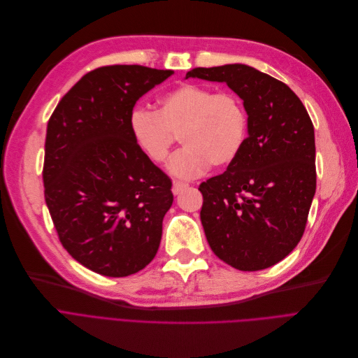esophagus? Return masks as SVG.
<instances>
[{
	"instance_id": "34e87169",
	"label": "esophagus",
	"mask_w": 358,
	"mask_h": 358,
	"mask_svg": "<svg viewBox=\"0 0 358 358\" xmlns=\"http://www.w3.org/2000/svg\"><path fill=\"white\" fill-rule=\"evenodd\" d=\"M188 186H189L188 183H185V182H178V180H176V182L173 183V186H172V192H173L175 195H179L182 191H185L186 188H188Z\"/></svg>"
}]
</instances>
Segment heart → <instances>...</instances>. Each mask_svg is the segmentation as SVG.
<instances>
[{
    "label": "heart",
    "instance_id": "obj_1",
    "mask_svg": "<svg viewBox=\"0 0 358 358\" xmlns=\"http://www.w3.org/2000/svg\"><path fill=\"white\" fill-rule=\"evenodd\" d=\"M131 137L145 157L162 163L178 140L185 143L170 159L169 172L178 178H195L210 164H231L246 141L248 115L233 93H214L198 84H180L164 93L157 110L137 108L129 113Z\"/></svg>",
    "mask_w": 358,
    "mask_h": 358
}]
</instances>
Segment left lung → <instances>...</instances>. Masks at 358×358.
I'll return each mask as SVG.
<instances>
[{"label": "left lung", "instance_id": "1", "mask_svg": "<svg viewBox=\"0 0 358 358\" xmlns=\"http://www.w3.org/2000/svg\"><path fill=\"white\" fill-rule=\"evenodd\" d=\"M185 78L226 83L248 113L241 155L199 185L208 245L236 269L275 265L300 242L316 191L309 113L287 84L245 64L194 68Z\"/></svg>", "mask_w": 358, "mask_h": 358}]
</instances>
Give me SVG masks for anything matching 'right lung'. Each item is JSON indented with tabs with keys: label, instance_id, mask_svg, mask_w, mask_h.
Here are the masks:
<instances>
[{
	"label": "right lung",
	"instance_id": "right-lung-1",
	"mask_svg": "<svg viewBox=\"0 0 358 358\" xmlns=\"http://www.w3.org/2000/svg\"><path fill=\"white\" fill-rule=\"evenodd\" d=\"M173 74L141 65L87 73L50 116L45 201L62 246L105 277H127L156 257L172 182L135 145L137 100Z\"/></svg>",
	"mask_w": 358,
	"mask_h": 358
}]
</instances>
